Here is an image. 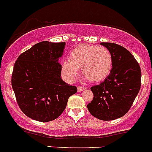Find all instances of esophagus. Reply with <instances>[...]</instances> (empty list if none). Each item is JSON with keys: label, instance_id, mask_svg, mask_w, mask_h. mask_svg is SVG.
Here are the masks:
<instances>
[{"label": "esophagus", "instance_id": "obj_1", "mask_svg": "<svg viewBox=\"0 0 152 152\" xmlns=\"http://www.w3.org/2000/svg\"><path fill=\"white\" fill-rule=\"evenodd\" d=\"M86 87H80V86H78V87H77V91L78 92H81V91H83V90H86Z\"/></svg>", "mask_w": 152, "mask_h": 152}]
</instances>
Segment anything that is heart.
Segmentation results:
<instances>
[{
  "instance_id": "obj_1",
  "label": "heart",
  "mask_w": 152,
  "mask_h": 152,
  "mask_svg": "<svg viewBox=\"0 0 152 152\" xmlns=\"http://www.w3.org/2000/svg\"><path fill=\"white\" fill-rule=\"evenodd\" d=\"M113 66V57L108 49L81 44L71 52L69 59L62 62V73L68 82H72L81 68L82 74L91 81H100L108 76Z\"/></svg>"
}]
</instances>
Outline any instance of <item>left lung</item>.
Segmentation results:
<instances>
[{
	"label": "left lung",
	"mask_w": 152,
	"mask_h": 152,
	"mask_svg": "<svg viewBox=\"0 0 152 152\" xmlns=\"http://www.w3.org/2000/svg\"><path fill=\"white\" fill-rule=\"evenodd\" d=\"M113 57L111 73L99 85L90 88L93 101L87 105L90 113L102 121H112L126 114L141 87V69L126 48L113 43H101Z\"/></svg>",
	"instance_id": "8db88e82"
}]
</instances>
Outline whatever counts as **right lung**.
<instances>
[{
    "label": "right lung",
    "mask_w": 152,
    "mask_h": 152,
    "mask_svg": "<svg viewBox=\"0 0 152 152\" xmlns=\"http://www.w3.org/2000/svg\"><path fill=\"white\" fill-rule=\"evenodd\" d=\"M65 43L42 41L22 53L16 61L12 87L19 108L37 121L56 119L66 108L68 99L77 87L61 78Z\"/></svg>",
    "instance_id": "obj_1"
}]
</instances>
